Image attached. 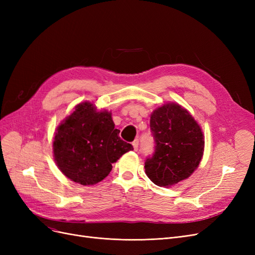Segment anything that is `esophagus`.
Here are the masks:
<instances>
[{
	"label": "esophagus",
	"instance_id": "34e87169",
	"mask_svg": "<svg viewBox=\"0 0 255 255\" xmlns=\"http://www.w3.org/2000/svg\"><path fill=\"white\" fill-rule=\"evenodd\" d=\"M132 144H133V148H134V150H135V151H137V150H138V144H139V141H138V139L134 140Z\"/></svg>",
	"mask_w": 255,
	"mask_h": 255
}]
</instances>
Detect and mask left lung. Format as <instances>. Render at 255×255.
<instances>
[{"mask_svg":"<svg viewBox=\"0 0 255 255\" xmlns=\"http://www.w3.org/2000/svg\"><path fill=\"white\" fill-rule=\"evenodd\" d=\"M150 128L155 150L144 163L149 179L168 187L189 177L204 151L202 129L194 117L181 105L166 103L151 114Z\"/></svg>","mask_w":255,"mask_h":255,"instance_id":"left-lung-1","label":"left lung"}]
</instances>
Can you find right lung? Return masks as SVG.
Listing matches in <instances>:
<instances>
[{
    "instance_id": "add662e5",
    "label": "right lung",
    "mask_w": 255,
    "mask_h": 255,
    "mask_svg": "<svg viewBox=\"0 0 255 255\" xmlns=\"http://www.w3.org/2000/svg\"><path fill=\"white\" fill-rule=\"evenodd\" d=\"M119 133L111 112H98L90 102L78 104L54 137V159L59 170L81 185L101 182L112 171V164L133 150Z\"/></svg>"
}]
</instances>
